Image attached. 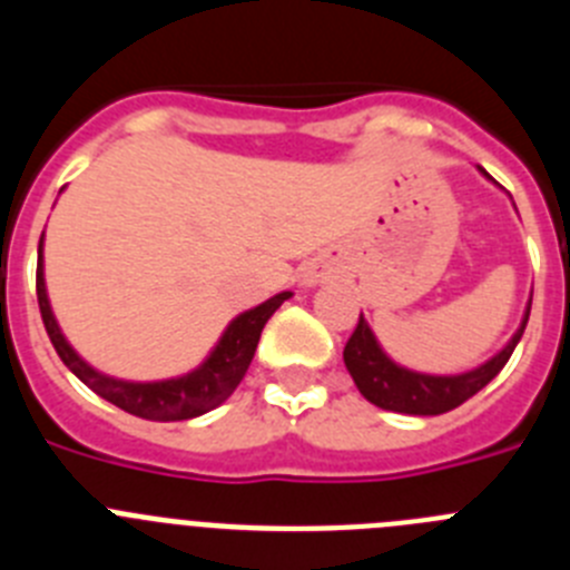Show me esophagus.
I'll return each instance as SVG.
<instances>
[{"label":"esophagus","mask_w":570,"mask_h":570,"mask_svg":"<svg viewBox=\"0 0 570 570\" xmlns=\"http://www.w3.org/2000/svg\"><path fill=\"white\" fill-rule=\"evenodd\" d=\"M322 279H325V271L316 268V265H311V268H302V285H305V288H314V285H320Z\"/></svg>","instance_id":"1"}]
</instances>
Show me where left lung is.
<instances>
[{
    "label": "left lung",
    "mask_w": 570,
    "mask_h": 570,
    "mask_svg": "<svg viewBox=\"0 0 570 570\" xmlns=\"http://www.w3.org/2000/svg\"><path fill=\"white\" fill-rule=\"evenodd\" d=\"M480 174L491 179L485 168H480ZM528 314H531V302L525 305L520 328L508 340V345L497 351L491 360L471 367V371H462V374H422V371H411V367L400 365V362H394L385 354V347L380 345V340H376V334L371 331V325H367L362 314L360 325H356L345 351H342V360H345L347 374L354 376L360 394L371 405L407 416H440L460 407L465 400H471L476 391H482L493 376L500 374L505 362L511 360L517 342L522 340Z\"/></svg>",
    "instance_id": "8db88e82"
}]
</instances>
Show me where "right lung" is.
I'll list each match as a JSON object with an SVG mask.
<instances>
[{"instance_id": "obj_1", "label": "right lung", "mask_w": 570, "mask_h": 570, "mask_svg": "<svg viewBox=\"0 0 570 570\" xmlns=\"http://www.w3.org/2000/svg\"><path fill=\"white\" fill-rule=\"evenodd\" d=\"M42 245L45 234L42 239H39L37 299L39 311H42L45 331H48L50 342L57 347L59 360H62L65 365H68L70 374H77L94 394L108 400L110 405L122 407L128 414L142 416V420H194V416H203L208 414V411H214L216 405H223V402L236 391V385L242 382L245 371H248L256 345H259L265 322L274 316V311L279 308L282 302L294 296L291 291H282V294L271 296V299H265L262 305H256V308L242 311L239 316H234V320L228 322V328L223 331V336H219V342L214 345V351L203 360V365H196L188 374L154 382L119 380V376L102 374V371H97L90 362H85L82 356L73 351V345L65 340L57 316H53V308H50L48 288H45Z\"/></svg>"}]
</instances>
